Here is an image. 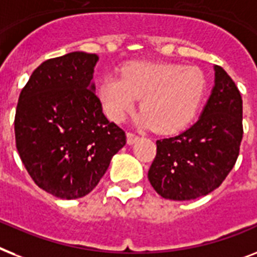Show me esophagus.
I'll list each match as a JSON object with an SVG mask.
<instances>
[{
	"instance_id": "34e87169",
	"label": "esophagus",
	"mask_w": 257,
	"mask_h": 257,
	"mask_svg": "<svg viewBox=\"0 0 257 257\" xmlns=\"http://www.w3.org/2000/svg\"><path fill=\"white\" fill-rule=\"evenodd\" d=\"M140 137L136 133H132V132H128L126 133V143L129 144V145H132V144H135L137 140H139Z\"/></svg>"
}]
</instances>
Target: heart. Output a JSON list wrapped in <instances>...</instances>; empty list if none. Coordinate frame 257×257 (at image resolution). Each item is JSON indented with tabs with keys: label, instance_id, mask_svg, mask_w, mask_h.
<instances>
[{
	"label": "heart",
	"instance_id": "obj_1",
	"mask_svg": "<svg viewBox=\"0 0 257 257\" xmlns=\"http://www.w3.org/2000/svg\"><path fill=\"white\" fill-rule=\"evenodd\" d=\"M206 78L197 67L177 63H133L121 78L105 76L99 85L104 112L122 121L141 97L136 122L158 133H174L194 118L206 92Z\"/></svg>",
	"mask_w": 257,
	"mask_h": 257
}]
</instances>
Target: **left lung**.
<instances>
[{
	"label": "left lung",
	"mask_w": 257,
	"mask_h": 257,
	"mask_svg": "<svg viewBox=\"0 0 257 257\" xmlns=\"http://www.w3.org/2000/svg\"><path fill=\"white\" fill-rule=\"evenodd\" d=\"M215 85L198 121L157 140L148 178L165 199L190 201L211 193L232 170L243 139V100L236 84L215 66Z\"/></svg>",
	"instance_id": "obj_1"
}]
</instances>
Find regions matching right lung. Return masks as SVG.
I'll return each instance as SVG.
<instances>
[{"label":"right lung","instance_id":"add662e5","mask_svg":"<svg viewBox=\"0 0 257 257\" xmlns=\"http://www.w3.org/2000/svg\"><path fill=\"white\" fill-rule=\"evenodd\" d=\"M96 54H66L35 68L21 91L14 131L27 173L62 199L91 193L126 143L104 116L92 83Z\"/></svg>","mask_w":257,"mask_h":257}]
</instances>
